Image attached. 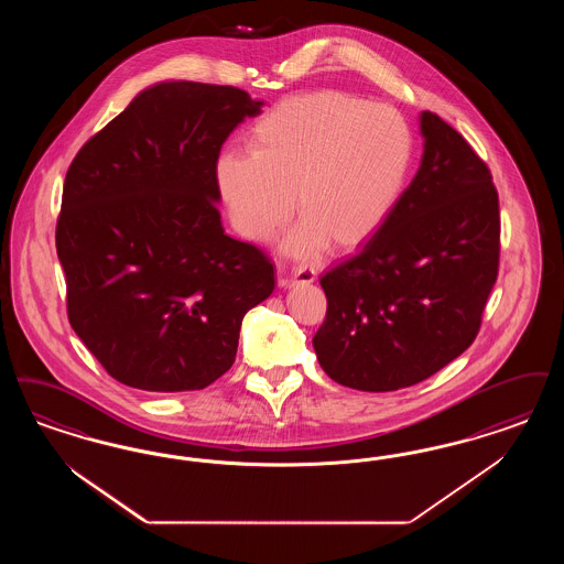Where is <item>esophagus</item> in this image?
Wrapping results in <instances>:
<instances>
[{"label":"esophagus","instance_id":"34e87169","mask_svg":"<svg viewBox=\"0 0 564 564\" xmlns=\"http://www.w3.org/2000/svg\"><path fill=\"white\" fill-rule=\"evenodd\" d=\"M292 281H295V283H313L315 281V271L313 269H293L292 272Z\"/></svg>","mask_w":564,"mask_h":564}]
</instances>
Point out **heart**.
<instances>
[{"mask_svg":"<svg viewBox=\"0 0 564 564\" xmlns=\"http://www.w3.org/2000/svg\"><path fill=\"white\" fill-rule=\"evenodd\" d=\"M249 153H223L216 186L235 228L253 241L274 235L292 214L295 251L355 248L401 197L413 155L405 117L346 91L281 100L249 130Z\"/></svg>","mask_w":564,"mask_h":564,"instance_id":"obj_1","label":"heart"}]
</instances>
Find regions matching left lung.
Masks as SVG:
<instances>
[{
  "label": "left lung",
  "instance_id": "left-lung-1",
  "mask_svg": "<svg viewBox=\"0 0 564 564\" xmlns=\"http://www.w3.org/2000/svg\"><path fill=\"white\" fill-rule=\"evenodd\" d=\"M424 155L378 232L321 276L327 313L313 338L323 371L388 392L424 382L473 344L499 271L491 170L436 113Z\"/></svg>",
  "mask_w": 564,
  "mask_h": 564
}]
</instances>
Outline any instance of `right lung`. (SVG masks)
Instances as JSON below:
<instances>
[{"instance_id": "add662e5", "label": "right lung", "mask_w": 564, "mask_h": 564, "mask_svg": "<svg viewBox=\"0 0 564 564\" xmlns=\"http://www.w3.org/2000/svg\"><path fill=\"white\" fill-rule=\"evenodd\" d=\"M260 107L232 86L165 82L70 161L56 223L68 323L117 382H216L243 316L274 290L271 258L225 235L216 205L220 149Z\"/></svg>"}]
</instances>
